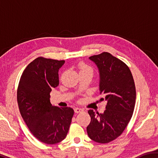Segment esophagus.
<instances>
[{"instance_id": "esophagus-1", "label": "esophagus", "mask_w": 158, "mask_h": 158, "mask_svg": "<svg viewBox=\"0 0 158 158\" xmlns=\"http://www.w3.org/2000/svg\"><path fill=\"white\" fill-rule=\"evenodd\" d=\"M83 111V109H81V108H79V107H76V108H74V112H75L76 114H79V113H81V112H82Z\"/></svg>"}]
</instances>
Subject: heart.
<instances>
[{
    "instance_id": "1",
    "label": "heart",
    "mask_w": 158,
    "mask_h": 158,
    "mask_svg": "<svg viewBox=\"0 0 158 158\" xmlns=\"http://www.w3.org/2000/svg\"><path fill=\"white\" fill-rule=\"evenodd\" d=\"M79 68L80 69V72L82 71H89L90 73H93V69L90 67L85 65L84 63H80L79 65Z\"/></svg>"
}]
</instances>
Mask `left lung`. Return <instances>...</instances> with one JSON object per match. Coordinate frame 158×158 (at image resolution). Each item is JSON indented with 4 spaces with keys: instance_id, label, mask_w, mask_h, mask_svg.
I'll use <instances>...</instances> for the list:
<instances>
[{
    "instance_id": "8db88e82",
    "label": "left lung",
    "mask_w": 158,
    "mask_h": 158,
    "mask_svg": "<svg viewBox=\"0 0 158 158\" xmlns=\"http://www.w3.org/2000/svg\"><path fill=\"white\" fill-rule=\"evenodd\" d=\"M89 59L99 71V90L107 102L106 110L99 114L90 109L91 118L87 127L90 139L95 142L106 143L116 139L130 122L135 109L136 89L130 69L122 60L111 53L103 52Z\"/></svg>"
}]
</instances>
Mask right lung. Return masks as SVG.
<instances>
[{
	"instance_id": "obj_1",
	"label": "right lung",
	"mask_w": 158,
	"mask_h": 158,
	"mask_svg": "<svg viewBox=\"0 0 158 158\" xmlns=\"http://www.w3.org/2000/svg\"><path fill=\"white\" fill-rule=\"evenodd\" d=\"M65 60L37 58L21 77L17 102L21 117L35 137L47 144L65 138L74 115L71 107L52 106L50 93L59 84L58 71Z\"/></svg>"
}]
</instances>
